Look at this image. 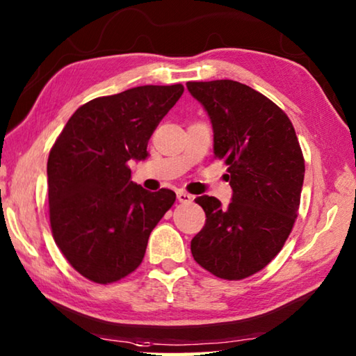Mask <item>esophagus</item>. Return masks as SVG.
Here are the masks:
<instances>
[{
	"mask_svg": "<svg viewBox=\"0 0 356 356\" xmlns=\"http://www.w3.org/2000/svg\"><path fill=\"white\" fill-rule=\"evenodd\" d=\"M177 200L180 204H190L193 200V196L190 193H185L184 190H177Z\"/></svg>",
	"mask_w": 356,
	"mask_h": 356,
	"instance_id": "esophagus-1",
	"label": "esophagus"
}]
</instances>
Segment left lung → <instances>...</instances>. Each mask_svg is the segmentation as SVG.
<instances>
[{
    "instance_id": "8db88e82",
    "label": "left lung",
    "mask_w": 356,
    "mask_h": 356,
    "mask_svg": "<svg viewBox=\"0 0 356 356\" xmlns=\"http://www.w3.org/2000/svg\"><path fill=\"white\" fill-rule=\"evenodd\" d=\"M205 107L234 190L227 207L196 197L205 225L191 240L199 266L224 280H243L274 260L293 230L305 160L288 115L266 96L230 79L186 82Z\"/></svg>"
}]
</instances>
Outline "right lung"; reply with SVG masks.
<instances>
[{"instance_id": "obj_1", "label": "right lung", "mask_w": 356, "mask_h": 356, "mask_svg": "<svg viewBox=\"0 0 356 356\" xmlns=\"http://www.w3.org/2000/svg\"><path fill=\"white\" fill-rule=\"evenodd\" d=\"M184 93L182 83L141 86L88 101L71 115L48 157L49 222L63 257L90 282L107 285L143 261L152 229L176 193H149L129 161Z\"/></svg>"}]
</instances>
